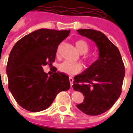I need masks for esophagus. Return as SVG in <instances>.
<instances>
[{"label": "esophagus", "mask_w": 133, "mask_h": 133, "mask_svg": "<svg viewBox=\"0 0 133 133\" xmlns=\"http://www.w3.org/2000/svg\"><path fill=\"white\" fill-rule=\"evenodd\" d=\"M69 81H70V86L72 87V84H73V81H74V78L72 77H69Z\"/></svg>", "instance_id": "esophagus-1"}]
</instances>
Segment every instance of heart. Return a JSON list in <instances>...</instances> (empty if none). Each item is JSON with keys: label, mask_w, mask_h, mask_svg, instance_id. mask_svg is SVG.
<instances>
[{"label": "heart", "mask_w": 133, "mask_h": 133, "mask_svg": "<svg viewBox=\"0 0 133 133\" xmlns=\"http://www.w3.org/2000/svg\"><path fill=\"white\" fill-rule=\"evenodd\" d=\"M76 47L79 52L82 54L87 53L89 50V45L87 42L84 40H78L76 43ZM87 61L90 63L93 62V58L90 56L87 57ZM83 69V66L79 63H71L69 61H65L58 65V70L63 73L68 75H75L81 72Z\"/></svg>", "instance_id": "obj_1"}]
</instances>
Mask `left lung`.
I'll use <instances>...</instances> for the list:
<instances>
[{"label": "left lung", "instance_id": "left-lung-1", "mask_svg": "<svg viewBox=\"0 0 133 133\" xmlns=\"http://www.w3.org/2000/svg\"><path fill=\"white\" fill-rule=\"evenodd\" d=\"M77 32L95 42L99 58L75 77L72 88L84 97V101L77 107L88 115H101L112 107L121 94L124 63L118 48L103 32L92 29H79Z\"/></svg>", "mask_w": 133, "mask_h": 133}]
</instances>
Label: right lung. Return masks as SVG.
I'll return each mask as SVG.
<instances>
[{"label": "right lung", "mask_w": 133, "mask_h": 133, "mask_svg": "<svg viewBox=\"0 0 133 133\" xmlns=\"http://www.w3.org/2000/svg\"><path fill=\"white\" fill-rule=\"evenodd\" d=\"M70 33L69 30L41 29L26 35L15 44L6 65L9 89L16 103L30 112L49 107L56 95L68 90L69 77L54 71L48 77L43 66L55 62L58 45Z\"/></svg>", "instance_id": "right-lung-1"}]
</instances>
